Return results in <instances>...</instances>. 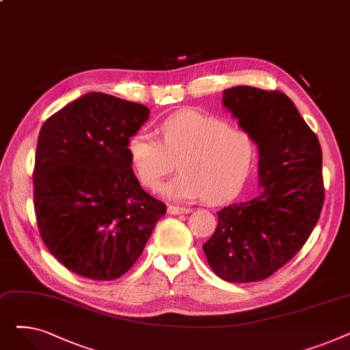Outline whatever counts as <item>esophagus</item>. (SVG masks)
I'll use <instances>...</instances> for the list:
<instances>
[{
    "instance_id": "1",
    "label": "esophagus",
    "mask_w": 350,
    "mask_h": 350,
    "mask_svg": "<svg viewBox=\"0 0 350 350\" xmlns=\"http://www.w3.org/2000/svg\"><path fill=\"white\" fill-rule=\"evenodd\" d=\"M191 210L190 208H186V207H178V206H169L167 207V213L169 214H173V215H178V214H187L190 213Z\"/></svg>"
}]
</instances>
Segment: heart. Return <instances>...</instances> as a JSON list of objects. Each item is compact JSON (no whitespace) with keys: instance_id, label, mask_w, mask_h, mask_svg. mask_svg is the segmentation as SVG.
I'll use <instances>...</instances> for the list:
<instances>
[{"instance_id":"obj_1","label":"heart","mask_w":350,"mask_h":350,"mask_svg":"<svg viewBox=\"0 0 350 350\" xmlns=\"http://www.w3.org/2000/svg\"><path fill=\"white\" fill-rule=\"evenodd\" d=\"M160 139L137 131L127 142L129 163L137 180L156 189L173 169L180 173L161 187L172 200L206 198L224 203L241 190L252 169L256 144L245 129L197 109H181L159 124Z\"/></svg>"}]
</instances>
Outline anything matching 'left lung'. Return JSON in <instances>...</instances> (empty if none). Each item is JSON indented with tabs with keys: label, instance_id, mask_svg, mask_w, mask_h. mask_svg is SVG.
Returning a JSON list of instances; mask_svg holds the SVG:
<instances>
[{
	"label": "left lung",
	"instance_id": "obj_1",
	"mask_svg": "<svg viewBox=\"0 0 350 350\" xmlns=\"http://www.w3.org/2000/svg\"><path fill=\"white\" fill-rule=\"evenodd\" d=\"M223 105L258 147L262 193L218 211L217 228L203 250L221 280L262 281L299 252L318 223L325 200L322 149L280 90L230 88Z\"/></svg>",
	"mask_w": 350,
	"mask_h": 350
}]
</instances>
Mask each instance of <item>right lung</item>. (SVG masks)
Instances as JSON below:
<instances>
[{
    "label": "right lung",
    "mask_w": 350,
    "mask_h": 350,
    "mask_svg": "<svg viewBox=\"0 0 350 350\" xmlns=\"http://www.w3.org/2000/svg\"><path fill=\"white\" fill-rule=\"evenodd\" d=\"M144 105L90 92L41 127L33 207L42 241L69 271L116 280L137 261L165 204L136 178L127 142L149 119Z\"/></svg>",
    "instance_id": "1"
}]
</instances>
